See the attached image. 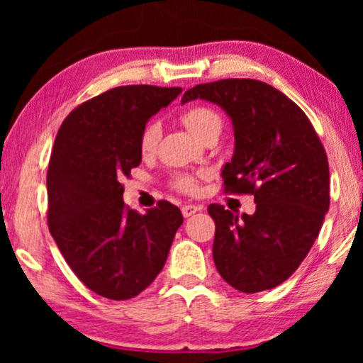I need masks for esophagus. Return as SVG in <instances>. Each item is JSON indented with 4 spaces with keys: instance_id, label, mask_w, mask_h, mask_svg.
Here are the masks:
<instances>
[{
    "instance_id": "1",
    "label": "esophagus",
    "mask_w": 363,
    "mask_h": 363,
    "mask_svg": "<svg viewBox=\"0 0 363 363\" xmlns=\"http://www.w3.org/2000/svg\"><path fill=\"white\" fill-rule=\"evenodd\" d=\"M201 210H203L201 206H196V205H185V206L182 208V213H183V216H185V218H190V216L195 215V213L201 211Z\"/></svg>"
}]
</instances>
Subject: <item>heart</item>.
Returning <instances> with one entry per match:
<instances>
[{"mask_svg": "<svg viewBox=\"0 0 363 363\" xmlns=\"http://www.w3.org/2000/svg\"><path fill=\"white\" fill-rule=\"evenodd\" d=\"M182 121L198 138H203L208 132L221 130L223 118L216 108L210 106H195L183 112ZM158 138H160V125L157 122H150L143 127L140 135V152L142 155H150L155 152ZM203 175H190V173H177L172 178V186L177 191L185 195H195L198 191V183Z\"/></svg>", "mask_w": 363, "mask_h": 363, "instance_id": "heart-1", "label": "heart"}]
</instances>
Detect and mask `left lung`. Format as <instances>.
I'll return each mask as SVG.
<instances>
[{
	"instance_id": "8db88e82",
	"label": "left lung",
	"mask_w": 363,
	"mask_h": 363,
	"mask_svg": "<svg viewBox=\"0 0 363 363\" xmlns=\"http://www.w3.org/2000/svg\"><path fill=\"white\" fill-rule=\"evenodd\" d=\"M205 99L231 117L235 155L223 168L225 193L255 195V215L213 203V259L223 279L252 294L292 276L329 210V160L302 108L269 84L223 79L198 84L182 102Z\"/></svg>"
}]
</instances>
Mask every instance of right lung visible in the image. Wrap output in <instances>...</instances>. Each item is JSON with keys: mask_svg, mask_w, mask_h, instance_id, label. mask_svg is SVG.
Returning a JSON list of instances; mask_svg holds the SVG:
<instances>
[{"mask_svg": "<svg viewBox=\"0 0 363 363\" xmlns=\"http://www.w3.org/2000/svg\"><path fill=\"white\" fill-rule=\"evenodd\" d=\"M182 87L121 86L64 118L48 168V226L69 267L96 294L132 299L165 266L182 226L180 210L160 200L145 215L122 200V178L140 165L148 118Z\"/></svg>", "mask_w": 363, "mask_h": 363, "instance_id": "right-lung-1", "label": "right lung"}]
</instances>
